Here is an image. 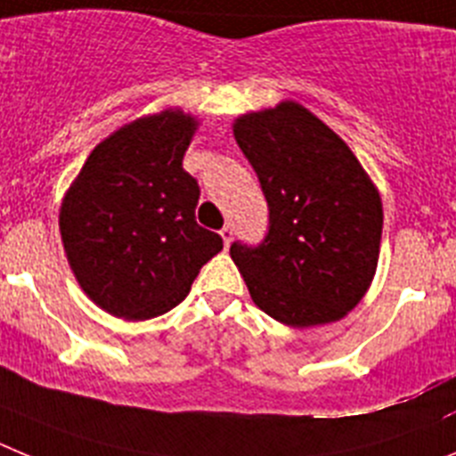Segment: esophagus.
<instances>
[{"label": "esophagus", "mask_w": 456, "mask_h": 456, "mask_svg": "<svg viewBox=\"0 0 456 456\" xmlns=\"http://www.w3.org/2000/svg\"><path fill=\"white\" fill-rule=\"evenodd\" d=\"M220 238H223L224 248H229V245H232V240H233V229L232 227H223V229H220Z\"/></svg>", "instance_id": "34e87169"}]
</instances>
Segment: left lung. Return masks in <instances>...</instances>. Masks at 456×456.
Instances as JSON below:
<instances>
[{
	"label": "left lung",
	"instance_id": "obj_1",
	"mask_svg": "<svg viewBox=\"0 0 456 456\" xmlns=\"http://www.w3.org/2000/svg\"><path fill=\"white\" fill-rule=\"evenodd\" d=\"M270 208L258 248L229 254L249 297L289 327L330 325L368 293L379 261L381 198L347 142L293 100L233 120Z\"/></svg>",
	"mask_w": 456,
	"mask_h": 456
}]
</instances>
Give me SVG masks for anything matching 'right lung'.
Segmentation results:
<instances>
[{
  "mask_svg": "<svg viewBox=\"0 0 456 456\" xmlns=\"http://www.w3.org/2000/svg\"><path fill=\"white\" fill-rule=\"evenodd\" d=\"M198 126L182 109L122 125L90 151L65 191V256L81 290L106 314H167L223 249V238L195 220L200 186L183 170Z\"/></svg>",
  "mask_w": 456,
  "mask_h": 456,
  "instance_id": "1",
  "label": "right lung"
}]
</instances>
